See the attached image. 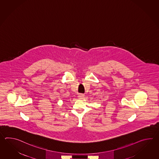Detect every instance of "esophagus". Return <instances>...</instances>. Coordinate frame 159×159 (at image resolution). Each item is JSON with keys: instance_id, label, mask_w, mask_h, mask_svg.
Instances as JSON below:
<instances>
[{"instance_id": "34e87169", "label": "esophagus", "mask_w": 159, "mask_h": 159, "mask_svg": "<svg viewBox=\"0 0 159 159\" xmlns=\"http://www.w3.org/2000/svg\"><path fill=\"white\" fill-rule=\"evenodd\" d=\"M84 94H79V95H78V97H79V98H83L84 97Z\"/></svg>"}]
</instances>
